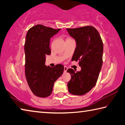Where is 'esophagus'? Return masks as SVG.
Masks as SVG:
<instances>
[{"mask_svg": "<svg viewBox=\"0 0 125 125\" xmlns=\"http://www.w3.org/2000/svg\"><path fill=\"white\" fill-rule=\"evenodd\" d=\"M67 70H68V68L66 67H64V73L67 72Z\"/></svg>", "mask_w": 125, "mask_h": 125, "instance_id": "esophagus-1", "label": "esophagus"}]
</instances>
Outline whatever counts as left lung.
<instances>
[{"mask_svg":"<svg viewBox=\"0 0 125 125\" xmlns=\"http://www.w3.org/2000/svg\"><path fill=\"white\" fill-rule=\"evenodd\" d=\"M76 43L72 61H79L81 70L75 72L69 69L71 75L68 91L76 95L87 93L96 83L102 65L104 45L99 32L92 26L67 29Z\"/></svg>","mask_w":125,"mask_h":125,"instance_id":"8db88e82","label":"left lung"}]
</instances>
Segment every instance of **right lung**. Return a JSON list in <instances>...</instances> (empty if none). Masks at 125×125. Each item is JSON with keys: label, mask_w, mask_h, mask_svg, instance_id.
I'll return each instance as SVG.
<instances>
[{"label": "right lung", "mask_w": 125, "mask_h": 125, "mask_svg": "<svg viewBox=\"0 0 125 125\" xmlns=\"http://www.w3.org/2000/svg\"><path fill=\"white\" fill-rule=\"evenodd\" d=\"M60 30L38 24L32 27L26 34L24 45L25 76L32 92L38 97L50 96L55 82L64 71L62 64L53 68L45 64V56L51 53L50 38Z\"/></svg>", "instance_id": "add662e5"}]
</instances>
